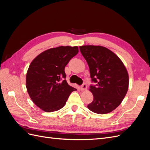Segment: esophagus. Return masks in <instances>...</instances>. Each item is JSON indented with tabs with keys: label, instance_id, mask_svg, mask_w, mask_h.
Wrapping results in <instances>:
<instances>
[{
	"label": "esophagus",
	"instance_id": "1",
	"mask_svg": "<svg viewBox=\"0 0 150 150\" xmlns=\"http://www.w3.org/2000/svg\"><path fill=\"white\" fill-rule=\"evenodd\" d=\"M86 89H87V84H86V83H83L81 86V89L82 91H84Z\"/></svg>",
	"mask_w": 150,
	"mask_h": 150
}]
</instances>
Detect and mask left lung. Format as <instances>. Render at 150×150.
Returning <instances> with one entry per match:
<instances>
[{
    "label": "left lung",
    "mask_w": 150,
    "mask_h": 150,
    "mask_svg": "<svg viewBox=\"0 0 150 150\" xmlns=\"http://www.w3.org/2000/svg\"><path fill=\"white\" fill-rule=\"evenodd\" d=\"M89 67L93 101L88 105L97 114H106L118 106L128 89L129 77L123 63L110 49L100 46H80Z\"/></svg>",
    "instance_id": "8db88e82"
}]
</instances>
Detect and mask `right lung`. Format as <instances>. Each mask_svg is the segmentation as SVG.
<instances>
[{"mask_svg":"<svg viewBox=\"0 0 150 150\" xmlns=\"http://www.w3.org/2000/svg\"><path fill=\"white\" fill-rule=\"evenodd\" d=\"M77 46L46 50L32 61L26 75V88L32 101L46 112L60 110L76 89L67 84L64 69L78 53Z\"/></svg>","mask_w":150,"mask_h":150,"instance_id":"obj_1","label":"right lung"}]
</instances>
